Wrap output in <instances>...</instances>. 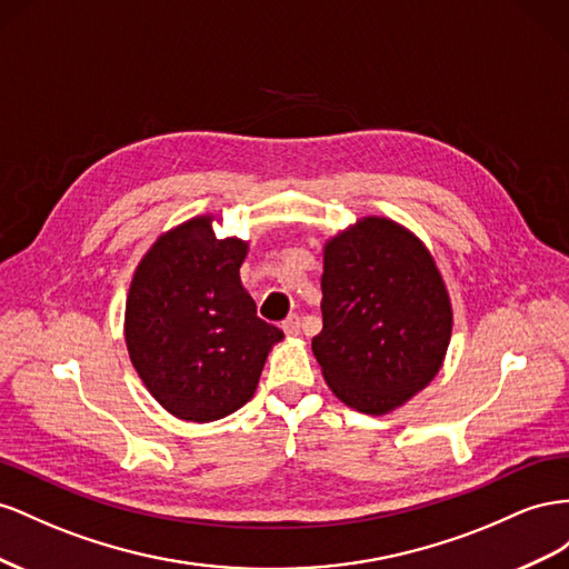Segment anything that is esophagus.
Masks as SVG:
<instances>
[{
	"instance_id": "esophagus-1",
	"label": "esophagus",
	"mask_w": 569,
	"mask_h": 569,
	"mask_svg": "<svg viewBox=\"0 0 569 569\" xmlns=\"http://www.w3.org/2000/svg\"><path fill=\"white\" fill-rule=\"evenodd\" d=\"M283 331H286V336H290V338H296V336H300V317H288L286 321H283Z\"/></svg>"
}]
</instances>
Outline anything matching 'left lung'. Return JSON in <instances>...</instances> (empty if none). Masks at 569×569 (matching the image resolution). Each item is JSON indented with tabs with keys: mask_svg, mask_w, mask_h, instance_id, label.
I'll return each instance as SVG.
<instances>
[{
	"mask_svg": "<svg viewBox=\"0 0 569 569\" xmlns=\"http://www.w3.org/2000/svg\"><path fill=\"white\" fill-rule=\"evenodd\" d=\"M321 317L312 352L323 381L365 415H388L425 391L452 336L433 254L386 217L357 219L323 242Z\"/></svg>",
	"mask_w": 569,
	"mask_h": 569,
	"instance_id": "obj_1",
	"label": "left lung"
}]
</instances>
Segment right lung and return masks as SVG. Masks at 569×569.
Masks as SVG:
<instances>
[{"label":"right lung","instance_id":"add662e5","mask_svg":"<svg viewBox=\"0 0 569 569\" xmlns=\"http://www.w3.org/2000/svg\"><path fill=\"white\" fill-rule=\"evenodd\" d=\"M214 214L157 236L126 298L128 357L150 396L183 421H217L254 391L283 331L257 317L240 281L250 242L217 238Z\"/></svg>","mask_w":569,"mask_h":569}]
</instances>
